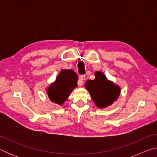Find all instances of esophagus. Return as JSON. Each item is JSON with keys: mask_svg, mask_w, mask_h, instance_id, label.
I'll return each mask as SVG.
<instances>
[{"mask_svg": "<svg viewBox=\"0 0 157 157\" xmlns=\"http://www.w3.org/2000/svg\"><path fill=\"white\" fill-rule=\"evenodd\" d=\"M86 79V77L85 75H80L79 76V79L78 82V84L79 86H82V85H83L84 84V80Z\"/></svg>", "mask_w": 157, "mask_h": 157, "instance_id": "34e87169", "label": "esophagus"}]
</instances>
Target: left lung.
I'll return each mask as SVG.
<instances>
[{"label":"left lung","mask_w":157,"mask_h":157,"mask_svg":"<svg viewBox=\"0 0 157 157\" xmlns=\"http://www.w3.org/2000/svg\"><path fill=\"white\" fill-rule=\"evenodd\" d=\"M84 86L89 92L95 106L100 109L109 107L118 100L121 91L118 84L109 80L101 71H96L95 79H88Z\"/></svg>","instance_id":"1"}]
</instances>
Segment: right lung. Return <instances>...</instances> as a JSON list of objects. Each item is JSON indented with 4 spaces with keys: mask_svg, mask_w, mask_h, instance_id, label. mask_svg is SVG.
<instances>
[{
    "mask_svg": "<svg viewBox=\"0 0 157 157\" xmlns=\"http://www.w3.org/2000/svg\"><path fill=\"white\" fill-rule=\"evenodd\" d=\"M78 76L71 69H62L55 82L46 89L49 100L59 106L63 105L69 95L78 86Z\"/></svg>",
    "mask_w": 157,
    "mask_h": 157,
    "instance_id": "right-lung-1",
    "label": "right lung"
}]
</instances>
